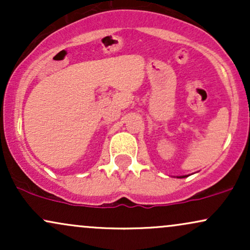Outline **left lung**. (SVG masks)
I'll use <instances>...</instances> for the list:
<instances>
[{
	"label": "left lung",
	"instance_id": "1",
	"mask_svg": "<svg viewBox=\"0 0 250 250\" xmlns=\"http://www.w3.org/2000/svg\"><path fill=\"white\" fill-rule=\"evenodd\" d=\"M188 175H183V176H177V179H183V177H187Z\"/></svg>",
	"mask_w": 250,
	"mask_h": 250
}]
</instances>
